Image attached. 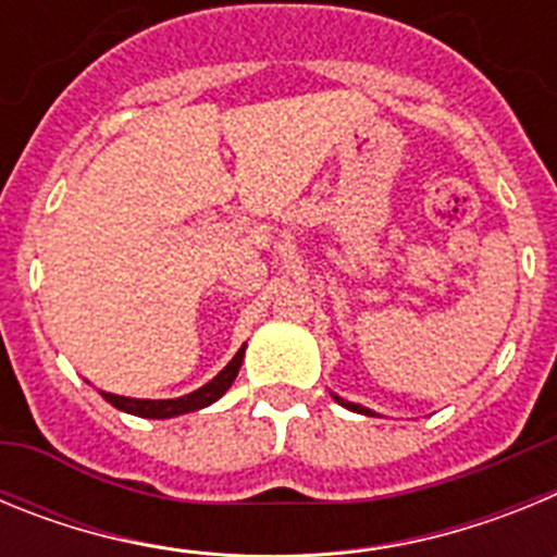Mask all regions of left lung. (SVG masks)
<instances>
[{
    "mask_svg": "<svg viewBox=\"0 0 557 557\" xmlns=\"http://www.w3.org/2000/svg\"><path fill=\"white\" fill-rule=\"evenodd\" d=\"M334 398H337V401H339V405H343V407H348V410H354V412H366V416H373V412H371V410H366V407L351 405V401H343V398H339V396H334Z\"/></svg>",
    "mask_w": 557,
    "mask_h": 557,
    "instance_id": "8db88e82",
    "label": "left lung"
}]
</instances>
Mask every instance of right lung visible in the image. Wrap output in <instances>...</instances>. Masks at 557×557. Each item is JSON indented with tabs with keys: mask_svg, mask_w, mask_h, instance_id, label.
<instances>
[{
	"mask_svg": "<svg viewBox=\"0 0 557 557\" xmlns=\"http://www.w3.org/2000/svg\"><path fill=\"white\" fill-rule=\"evenodd\" d=\"M243 357H245V346L236 351V357L231 359L228 366H225L218 376L211 379L209 385H203L200 391L189 393V396L164 398V401H150V398H125V396H116V393H102V398H106L108 405L116 407V410L131 412V416H139V418L184 416V412L200 410V407H209L211 401H218V398L231 387V382L236 379V373H239Z\"/></svg>",
	"mask_w": 557,
	"mask_h": 557,
	"instance_id": "1",
	"label": "right lung"
}]
</instances>
